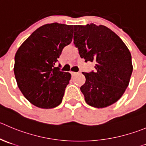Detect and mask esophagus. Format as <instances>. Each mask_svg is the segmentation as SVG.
<instances>
[{
	"mask_svg": "<svg viewBox=\"0 0 146 146\" xmlns=\"http://www.w3.org/2000/svg\"><path fill=\"white\" fill-rule=\"evenodd\" d=\"M70 73H71V74H72V76H74V75H76V74H77V72H71Z\"/></svg>",
	"mask_w": 146,
	"mask_h": 146,
	"instance_id": "esophagus-1",
	"label": "esophagus"
}]
</instances>
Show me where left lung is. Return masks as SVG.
<instances>
[{
	"mask_svg": "<svg viewBox=\"0 0 146 146\" xmlns=\"http://www.w3.org/2000/svg\"><path fill=\"white\" fill-rule=\"evenodd\" d=\"M74 44L80 57L95 62V71L82 72L85 83L80 87L89 105L103 108L124 94L133 72L131 54L121 38L102 25L74 26Z\"/></svg>",
	"mask_w": 146,
	"mask_h": 146,
	"instance_id": "1",
	"label": "left lung"
}]
</instances>
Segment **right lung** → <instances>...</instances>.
I'll list each match as a JSON object with an SVG mask.
<instances>
[{
    "instance_id": "obj_1",
    "label": "right lung",
    "mask_w": 146,
    "mask_h": 146,
    "mask_svg": "<svg viewBox=\"0 0 146 146\" xmlns=\"http://www.w3.org/2000/svg\"><path fill=\"white\" fill-rule=\"evenodd\" d=\"M73 26L48 23L37 29L15 55L14 74L19 90L40 108L60 105L71 74L56 67L64 47L72 41Z\"/></svg>"
}]
</instances>
